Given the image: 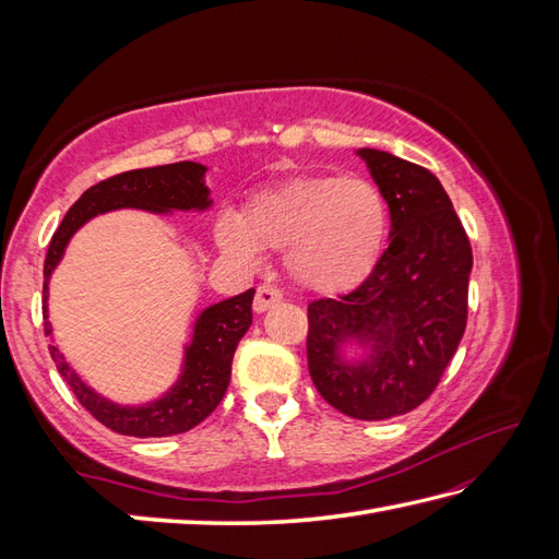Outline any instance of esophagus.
<instances>
[{
    "label": "esophagus",
    "mask_w": 559,
    "mask_h": 559,
    "mask_svg": "<svg viewBox=\"0 0 559 559\" xmlns=\"http://www.w3.org/2000/svg\"><path fill=\"white\" fill-rule=\"evenodd\" d=\"M283 300V293L273 286H259L257 295H254V312L257 314H264L269 307L278 305Z\"/></svg>",
    "instance_id": "1"
}]
</instances>
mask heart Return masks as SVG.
Returning <instances> with one entry per match:
<instances>
[{
    "label": "heart",
    "mask_w": 559,
    "mask_h": 559,
    "mask_svg": "<svg viewBox=\"0 0 559 559\" xmlns=\"http://www.w3.org/2000/svg\"><path fill=\"white\" fill-rule=\"evenodd\" d=\"M389 235V211L379 189L360 177L302 175L261 189L242 216L225 213L216 242L225 254L259 261L286 252L295 286L336 298L372 276Z\"/></svg>",
    "instance_id": "obj_1"
}]
</instances>
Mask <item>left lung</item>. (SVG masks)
Instances as JSON below:
<instances>
[{
	"mask_svg": "<svg viewBox=\"0 0 559 559\" xmlns=\"http://www.w3.org/2000/svg\"><path fill=\"white\" fill-rule=\"evenodd\" d=\"M391 213V242L372 276L307 307V365L319 394L348 418L418 408L466 331L473 252L437 177L386 151H355Z\"/></svg>",
	"mask_w": 559,
	"mask_h": 559,
	"instance_id": "left-lung-1",
	"label": "left lung"
}]
</instances>
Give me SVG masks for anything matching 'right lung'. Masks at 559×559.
<instances>
[{
    "mask_svg": "<svg viewBox=\"0 0 559 559\" xmlns=\"http://www.w3.org/2000/svg\"><path fill=\"white\" fill-rule=\"evenodd\" d=\"M209 168L194 160H182L158 168L129 170L115 175L110 180L93 185L81 194L74 206L52 235L50 249L45 259V334L52 336L50 310V278L59 261L64 259L67 247L83 225L103 213L120 209H139L158 216H168L173 211H197L211 209V189L206 185ZM252 300L254 288H249L235 298L221 300L201 310L192 324V336L182 346V365L175 382L160 396L146 403H117L100 391L93 389L71 362L64 358L57 343L50 346V355L59 374L74 391L79 403L93 418L110 427L112 432L129 437H170L192 430L194 425L216 411L225 389L230 382V365L237 343L252 324Z\"/></svg>",
    "mask_w": 559,
    "mask_h": 559,
    "instance_id": "obj_1",
    "label": "right lung"
}]
</instances>
